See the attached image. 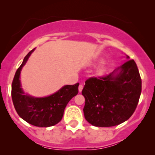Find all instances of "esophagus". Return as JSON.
Listing matches in <instances>:
<instances>
[{"label": "esophagus", "mask_w": 155, "mask_h": 155, "mask_svg": "<svg viewBox=\"0 0 155 155\" xmlns=\"http://www.w3.org/2000/svg\"><path fill=\"white\" fill-rule=\"evenodd\" d=\"M83 87H84V86H83L82 84H79V91L80 92L82 91Z\"/></svg>", "instance_id": "34e87169"}]
</instances>
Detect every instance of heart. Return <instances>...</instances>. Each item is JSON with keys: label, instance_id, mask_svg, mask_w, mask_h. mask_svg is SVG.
I'll use <instances>...</instances> for the list:
<instances>
[{"label": "heart", "instance_id": "obj_1", "mask_svg": "<svg viewBox=\"0 0 155 155\" xmlns=\"http://www.w3.org/2000/svg\"><path fill=\"white\" fill-rule=\"evenodd\" d=\"M98 72L99 73H103V72H104L105 71H106V67L104 66V65H101V67H99V68H98Z\"/></svg>", "mask_w": 155, "mask_h": 155}]
</instances>
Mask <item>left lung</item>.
<instances>
[{
    "label": "left lung",
    "mask_w": 155,
    "mask_h": 155,
    "mask_svg": "<svg viewBox=\"0 0 155 155\" xmlns=\"http://www.w3.org/2000/svg\"><path fill=\"white\" fill-rule=\"evenodd\" d=\"M140 92L141 79L133 60L108 75L89 78L81 92L85 119L96 127L118 125L134 113Z\"/></svg>",
    "instance_id": "obj_1"
}]
</instances>
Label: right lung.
<instances>
[{"label":"right lung","instance_id":"1","mask_svg":"<svg viewBox=\"0 0 155 155\" xmlns=\"http://www.w3.org/2000/svg\"><path fill=\"white\" fill-rule=\"evenodd\" d=\"M34 49L25 57L22 65L16 71L12 85V101L19 116L27 122L36 127H51L62 120L68 103L79 92V84L65 85L55 93L45 97L25 95L21 88L19 75Z\"/></svg>","mask_w":155,"mask_h":155}]
</instances>
